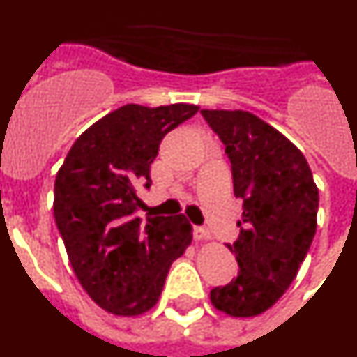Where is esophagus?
<instances>
[{"label": "esophagus", "mask_w": 357, "mask_h": 357, "mask_svg": "<svg viewBox=\"0 0 357 357\" xmlns=\"http://www.w3.org/2000/svg\"><path fill=\"white\" fill-rule=\"evenodd\" d=\"M193 236L197 241H204V239H211V232L206 229V227H195Z\"/></svg>", "instance_id": "1"}]
</instances>
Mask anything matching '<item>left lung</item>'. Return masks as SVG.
<instances>
[{"mask_svg": "<svg viewBox=\"0 0 357 357\" xmlns=\"http://www.w3.org/2000/svg\"><path fill=\"white\" fill-rule=\"evenodd\" d=\"M225 144L234 195L243 198L239 238L227 245L239 272L211 289L229 317L272 307L298 273L317 232L318 188L307 160L286 135L248 110H200Z\"/></svg>", "mask_w": 357, "mask_h": 357, "instance_id": "1", "label": "left lung"}]
</instances>
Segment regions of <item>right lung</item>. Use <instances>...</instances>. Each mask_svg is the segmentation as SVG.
Listing matches in <instances>:
<instances>
[{
    "instance_id": "obj_1",
    "label": "right lung",
    "mask_w": 357,
    "mask_h": 357,
    "mask_svg": "<svg viewBox=\"0 0 357 357\" xmlns=\"http://www.w3.org/2000/svg\"><path fill=\"white\" fill-rule=\"evenodd\" d=\"M200 107L128 103L93 123L73 143L55 178L53 214L73 272L87 295L118 317H137L159 301L173 261L193 239L184 214L135 216L137 188L162 137Z\"/></svg>"
}]
</instances>
